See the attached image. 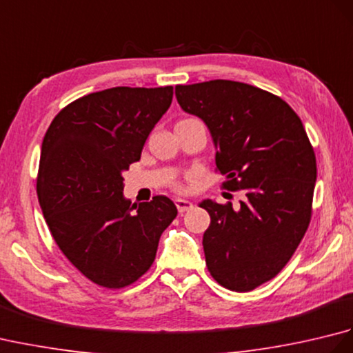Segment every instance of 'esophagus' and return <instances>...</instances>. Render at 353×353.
<instances>
[{"label": "esophagus", "mask_w": 353, "mask_h": 353, "mask_svg": "<svg viewBox=\"0 0 353 353\" xmlns=\"http://www.w3.org/2000/svg\"><path fill=\"white\" fill-rule=\"evenodd\" d=\"M176 206H177V211L179 212H185V211H190V209H192V203L190 200H185V199H177L176 200Z\"/></svg>", "instance_id": "obj_1"}]
</instances>
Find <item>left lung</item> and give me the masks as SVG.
<instances>
[{
    "label": "left lung",
    "instance_id": "obj_1",
    "mask_svg": "<svg viewBox=\"0 0 353 353\" xmlns=\"http://www.w3.org/2000/svg\"><path fill=\"white\" fill-rule=\"evenodd\" d=\"M181 108L203 119L224 190L243 191L235 209L203 200L206 265L224 288L252 291L287 265L312 214L314 148L301 118L281 97L232 80L179 85Z\"/></svg>",
    "mask_w": 353,
    "mask_h": 353
}]
</instances>
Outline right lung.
I'll list each match as a JSON object with an SVG mask.
<instances>
[{
	"instance_id": "1",
	"label": "right lung",
	"mask_w": 353,
	"mask_h": 353,
	"mask_svg": "<svg viewBox=\"0 0 353 353\" xmlns=\"http://www.w3.org/2000/svg\"><path fill=\"white\" fill-rule=\"evenodd\" d=\"M172 86H118L70 103L43 137L37 199L52 238L89 281L124 288L147 273L177 208L165 196L124 199L123 172L141 159Z\"/></svg>"
}]
</instances>
